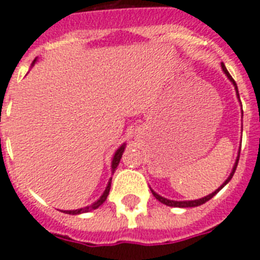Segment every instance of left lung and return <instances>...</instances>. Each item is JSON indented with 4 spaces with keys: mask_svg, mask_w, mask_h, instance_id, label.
I'll use <instances>...</instances> for the list:
<instances>
[{
    "mask_svg": "<svg viewBox=\"0 0 260 260\" xmlns=\"http://www.w3.org/2000/svg\"><path fill=\"white\" fill-rule=\"evenodd\" d=\"M221 67H222V71H223V73L226 74V76H228V78H229V80H230V82L233 83V84H234L235 91H237V96H238V99H239V93H238L237 83H235L234 79L231 78V75H230V74H229V71H228V70H226V67H224L223 63H221ZM239 102H241V100H239ZM242 116H243V111H242ZM239 152H241V148H239ZM238 161H239V154H238V156H237V160H235V164H234V167H233V171H231L230 176H229V177L226 178V181H224V182L221 185V186L218 187L217 190H214L211 194L206 196V197L198 198V200H193V201H173V200H168V198H165V197H161L160 194H157L156 191L152 190V189H150V191H152V194H153L154 197H156V200H158L161 202V204L167 205V206H172V208H196V206H200V205L205 204V202H208L209 200H211V198L214 197L215 194L218 193V191L221 190V189L224 186V185L229 184V181H230L231 178H233V176H234L235 169H237V165H238Z\"/></svg>",
    "mask_w": 260,
    "mask_h": 260,
    "instance_id": "1",
    "label": "left lung"
}]
</instances>
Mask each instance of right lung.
Here are the masks:
<instances>
[{"label": "right lung", "mask_w": 260, "mask_h": 260, "mask_svg": "<svg viewBox=\"0 0 260 260\" xmlns=\"http://www.w3.org/2000/svg\"><path fill=\"white\" fill-rule=\"evenodd\" d=\"M37 62V58L34 59V62H32L31 66H34V63ZM124 149H125V143L121 145V147H119V149L115 152V154H113L112 157V162H111V171H112V174L113 172L116 171L117 165H119L120 162V158H121V156H123V152ZM111 181H112V177L110 178V181H108V184H107V187L106 190L103 191V194L100 196L99 200H96L93 204L88 205V206H86V208H82V209H76V210H63V213H66V214H73V215H76V214H82V213H88V211L91 210H95V209H98L100 206V205L104 204V201L107 200V197H108V194H110V189H111Z\"/></svg>", "instance_id": "obj_1"}]
</instances>
